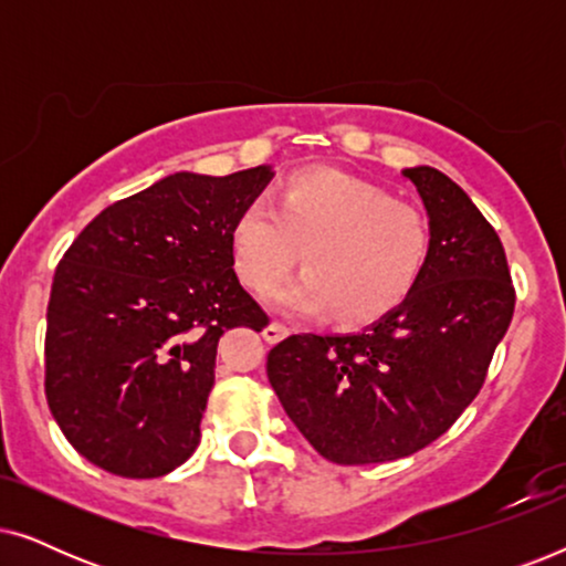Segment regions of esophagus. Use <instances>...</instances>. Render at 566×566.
Segmentation results:
<instances>
[{
  "mask_svg": "<svg viewBox=\"0 0 566 566\" xmlns=\"http://www.w3.org/2000/svg\"><path fill=\"white\" fill-rule=\"evenodd\" d=\"M262 337H265V343L275 345V343H281L283 337H289V327H285L283 322H270L268 327L262 329Z\"/></svg>",
  "mask_w": 566,
  "mask_h": 566,
  "instance_id": "34e87169",
  "label": "esophagus"
}]
</instances>
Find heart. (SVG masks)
<instances>
[{
  "label": "heart",
  "instance_id": "1",
  "mask_svg": "<svg viewBox=\"0 0 566 566\" xmlns=\"http://www.w3.org/2000/svg\"><path fill=\"white\" fill-rule=\"evenodd\" d=\"M432 229L424 213L389 190L335 169H304L275 190V211L250 203L231 227L234 268L247 289L275 291L293 314L335 312L343 324H370L394 312L430 262Z\"/></svg>",
  "mask_w": 566,
  "mask_h": 566
}]
</instances>
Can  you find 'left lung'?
<instances>
[{
	"mask_svg": "<svg viewBox=\"0 0 566 566\" xmlns=\"http://www.w3.org/2000/svg\"><path fill=\"white\" fill-rule=\"evenodd\" d=\"M430 216L432 252L405 304L355 335L285 337L268 378L314 451L339 467L405 459L438 440L482 391L515 312L492 223L451 177L405 169Z\"/></svg>",
	"mask_w": 566,
	"mask_h": 566,
	"instance_id": "obj_1",
	"label": "left lung"
}]
</instances>
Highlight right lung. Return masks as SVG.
Returning <instances> with one entry per match:
<instances>
[{
    "instance_id": "obj_1",
    "label": "right lung",
    "mask_w": 566,
    "mask_h": 566,
    "mask_svg": "<svg viewBox=\"0 0 566 566\" xmlns=\"http://www.w3.org/2000/svg\"><path fill=\"white\" fill-rule=\"evenodd\" d=\"M270 177L169 175L107 206L64 252L45 314V399L90 463L157 479L198 448L219 339L270 322L231 254V227Z\"/></svg>"
}]
</instances>
